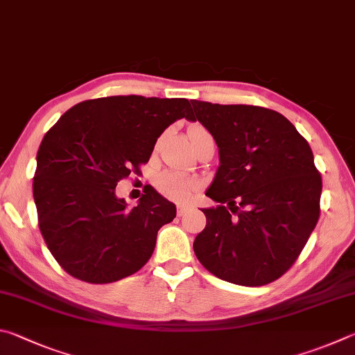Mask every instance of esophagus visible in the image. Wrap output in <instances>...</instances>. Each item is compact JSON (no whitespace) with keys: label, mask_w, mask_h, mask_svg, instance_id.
<instances>
[{"label":"esophagus","mask_w":355,"mask_h":355,"mask_svg":"<svg viewBox=\"0 0 355 355\" xmlns=\"http://www.w3.org/2000/svg\"><path fill=\"white\" fill-rule=\"evenodd\" d=\"M189 210H191V206H185V204H179V206H178V215L182 216L184 214H187Z\"/></svg>","instance_id":"34e87169"}]
</instances>
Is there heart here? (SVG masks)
Wrapping results in <instances>:
<instances>
[{"mask_svg": "<svg viewBox=\"0 0 355 355\" xmlns=\"http://www.w3.org/2000/svg\"><path fill=\"white\" fill-rule=\"evenodd\" d=\"M190 139L196 145L202 137L209 135V132L201 126H193L190 129ZM157 187L165 196L174 200L178 202H185L189 201L191 196L196 193V190L200 189V184L195 179L184 176V174L179 173H164L157 179Z\"/></svg>", "mask_w": 355, "mask_h": 355, "instance_id": "1", "label": "heart"}]
</instances>
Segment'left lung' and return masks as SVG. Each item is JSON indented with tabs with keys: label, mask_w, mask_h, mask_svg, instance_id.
I'll list each match as a JSON object with an SVG mask.
<instances>
[{
	"label": "left lung",
	"mask_w": 355,
	"mask_h": 355,
	"mask_svg": "<svg viewBox=\"0 0 355 355\" xmlns=\"http://www.w3.org/2000/svg\"><path fill=\"white\" fill-rule=\"evenodd\" d=\"M215 139L220 166L202 209L193 250L223 281L259 287L281 277L320 218L321 176L307 140L279 112L245 104L191 101Z\"/></svg>",
	"instance_id": "left-lung-1"
}]
</instances>
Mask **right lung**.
I'll return each instance as SVG.
<instances>
[{
    "label": "right lung",
    "mask_w": 355,
    "mask_h": 355,
    "mask_svg": "<svg viewBox=\"0 0 355 355\" xmlns=\"http://www.w3.org/2000/svg\"><path fill=\"white\" fill-rule=\"evenodd\" d=\"M181 118H191L185 98H96L73 105L43 137L33 193L40 232L68 275L110 284L153 256L176 206L151 187L129 207L115 187L139 173L160 134Z\"/></svg>",
    "instance_id": "1"
}]
</instances>
